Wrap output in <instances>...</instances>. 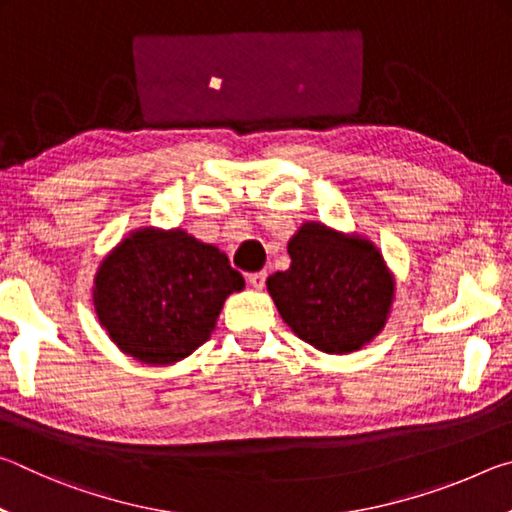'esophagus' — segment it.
I'll list each match as a JSON object with an SVG mask.
<instances>
[{"label": "esophagus", "mask_w": 512, "mask_h": 512, "mask_svg": "<svg viewBox=\"0 0 512 512\" xmlns=\"http://www.w3.org/2000/svg\"><path fill=\"white\" fill-rule=\"evenodd\" d=\"M248 284L253 289H264V284H266V271H257V273H248Z\"/></svg>", "instance_id": "esophagus-1"}]
</instances>
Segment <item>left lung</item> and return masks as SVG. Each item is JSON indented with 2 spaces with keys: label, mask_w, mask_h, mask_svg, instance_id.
Segmentation results:
<instances>
[{
  "label": "left lung",
  "mask_w": 512,
  "mask_h": 512,
  "mask_svg": "<svg viewBox=\"0 0 512 512\" xmlns=\"http://www.w3.org/2000/svg\"><path fill=\"white\" fill-rule=\"evenodd\" d=\"M291 266L266 280L293 334L327 354L361 350L384 329L395 280L372 241L309 221L289 241Z\"/></svg>",
  "instance_id": "8db88e82"
}]
</instances>
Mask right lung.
Instances as JSON below:
<instances>
[{
	"mask_svg": "<svg viewBox=\"0 0 512 512\" xmlns=\"http://www.w3.org/2000/svg\"><path fill=\"white\" fill-rule=\"evenodd\" d=\"M244 277L212 244L185 230H133L94 277L99 323L121 352L167 366L210 339L230 293Z\"/></svg>",
	"mask_w": 512,
	"mask_h": 512,
	"instance_id": "add662e5",
	"label": "right lung"
}]
</instances>
